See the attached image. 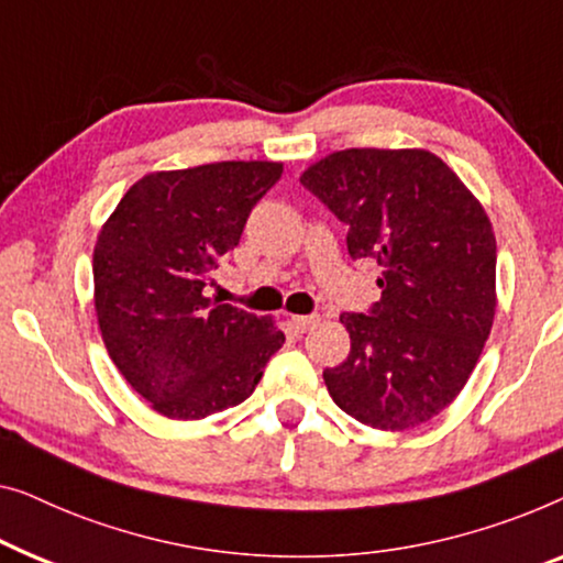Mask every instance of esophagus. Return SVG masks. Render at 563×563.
<instances>
[{
    "label": "esophagus",
    "instance_id": "34e87169",
    "mask_svg": "<svg viewBox=\"0 0 563 563\" xmlns=\"http://www.w3.org/2000/svg\"><path fill=\"white\" fill-rule=\"evenodd\" d=\"M290 323L296 327V331H308L319 323V319L316 316H290Z\"/></svg>",
    "mask_w": 563,
    "mask_h": 563
}]
</instances>
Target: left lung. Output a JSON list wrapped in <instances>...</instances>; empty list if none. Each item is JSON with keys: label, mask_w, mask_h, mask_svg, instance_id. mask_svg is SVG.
Instances as JSON below:
<instances>
[{"label": "left lung", "mask_w": 563, "mask_h": 563, "mask_svg": "<svg viewBox=\"0 0 563 563\" xmlns=\"http://www.w3.org/2000/svg\"><path fill=\"white\" fill-rule=\"evenodd\" d=\"M300 184L350 227L354 260L375 257L383 296L344 313L350 357L323 369L344 413L379 431L416 429L449 408L495 321L497 244L487 211L423 147L336 150Z\"/></svg>", "instance_id": "left-lung-1"}]
</instances>
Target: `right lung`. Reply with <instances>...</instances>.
Listing matches in <instances>:
<instances>
[{"label":"right lung","instance_id":"1","mask_svg":"<svg viewBox=\"0 0 563 563\" xmlns=\"http://www.w3.org/2000/svg\"><path fill=\"white\" fill-rule=\"evenodd\" d=\"M280 173L275 161L147 173L101 224L93 244L99 331L117 369L155 413L199 421L240 406L283 346L273 319L203 292Z\"/></svg>","mask_w":563,"mask_h":563}]
</instances>
